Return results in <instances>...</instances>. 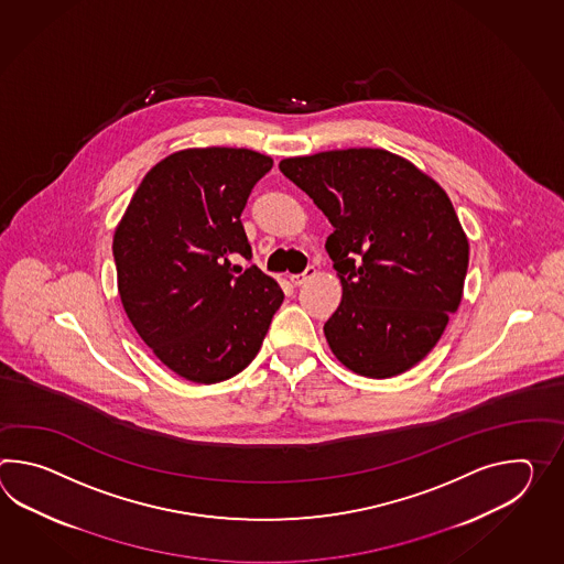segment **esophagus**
Returning a JSON list of instances; mask_svg holds the SVG:
<instances>
[{"instance_id": "obj_1", "label": "esophagus", "mask_w": 564, "mask_h": 564, "mask_svg": "<svg viewBox=\"0 0 564 564\" xmlns=\"http://www.w3.org/2000/svg\"><path fill=\"white\" fill-rule=\"evenodd\" d=\"M315 275V267H307L303 273H297V275H291L289 279H291V283L293 285H303L307 279H312V276Z\"/></svg>"}]
</instances>
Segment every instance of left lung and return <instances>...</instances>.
Returning <instances> with one entry per match:
<instances>
[{
	"label": "left lung",
	"mask_w": 564,
	"mask_h": 564,
	"mask_svg": "<svg viewBox=\"0 0 564 564\" xmlns=\"http://www.w3.org/2000/svg\"><path fill=\"white\" fill-rule=\"evenodd\" d=\"M279 170L334 226L326 251L341 301L324 326L334 356L368 378L406 372L464 295L469 242L449 196L387 150L322 151Z\"/></svg>",
	"instance_id": "1"
}]
</instances>
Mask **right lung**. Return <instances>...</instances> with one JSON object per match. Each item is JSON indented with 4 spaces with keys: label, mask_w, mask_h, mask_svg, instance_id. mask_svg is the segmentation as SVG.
Here are the masks:
<instances>
[{
    "label": "right lung",
    "mask_w": 564,
    "mask_h": 564,
    "mask_svg": "<svg viewBox=\"0 0 564 564\" xmlns=\"http://www.w3.org/2000/svg\"><path fill=\"white\" fill-rule=\"evenodd\" d=\"M273 167L259 151L194 148L155 163L113 237L117 289L129 322L175 375L198 384L242 372L283 303L254 264L240 223L254 184Z\"/></svg>",
    "instance_id": "add662e5"
}]
</instances>
